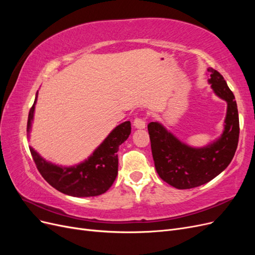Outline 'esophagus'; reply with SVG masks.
I'll use <instances>...</instances> for the list:
<instances>
[{
	"label": "esophagus",
	"instance_id": "34e87169",
	"mask_svg": "<svg viewBox=\"0 0 255 255\" xmlns=\"http://www.w3.org/2000/svg\"><path fill=\"white\" fill-rule=\"evenodd\" d=\"M134 127L138 129H143L145 128V122L142 118H136L134 120Z\"/></svg>",
	"mask_w": 255,
	"mask_h": 255
}]
</instances>
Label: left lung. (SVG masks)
Listing matches in <instances>:
<instances>
[{
    "label": "left lung",
    "instance_id": "obj_1",
    "mask_svg": "<svg viewBox=\"0 0 255 255\" xmlns=\"http://www.w3.org/2000/svg\"><path fill=\"white\" fill-rule=\"evenodd\" d=\"M208 84L214 94L227 102L222 134L204 146H191L181 141L160 122H150L148 130L156 172L177 189H189L212 181L229 166L237 149L239 119L233 92L223 76L207 68Z\"/></svg>",
    "mask_w": 255,
    "mask_h": 255
}]
</instances>
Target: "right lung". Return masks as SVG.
<instances>
[{
	"label": "right lung",
	"instance_id": "right-lung-1",
	"mask_svg": "<svg viewBox=\"0 0 255 255\" xmlns=\"http://www.w3.org/2000/svg\"><path fill=\"white\" fill-rule=\"evenodd\" d=\"M35 101L28 114L27 136L34 121ZM130 134V122L126 121L116 127L90 156L73 166H59L44 159L39 153L29 146L33 159L43 179L52 187L72 197H96L111 188L118 174L119 145L125 142Z\"/></svg>",
	"mask_w": 255,
	"mask_h": 255
}]
</instances>
